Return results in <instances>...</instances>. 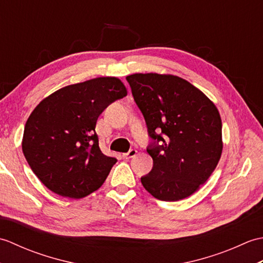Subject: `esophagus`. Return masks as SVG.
Here are the masks:
<instances>
[{
  "mask_svg": "<svg viewBox=\"0 0 263 263\" xmlns=\"http://www.w3.org/2000/svg\"><path fill=\"white\" fill-rule=\"evenodd\" d=\"M137 150L136 149H131L130 150V152H128V153H126V154H123V158H124V159H130V158H133V157H135V156L137 155Z\"/></svg>",
  "mask_w": 263,
  "mask_h": 263,
  "instance_id": "34e87169",
  "label": "esophagus"
}]
</instances>
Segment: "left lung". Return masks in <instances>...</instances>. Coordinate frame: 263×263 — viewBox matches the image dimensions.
<instances>
[{"instance_id":"left-lung-1","label":"left lung","mask_w":263,"mask_h":263,"mask_svg":"<svg viewBox=\"0 0 263 263\" xmlns=\"http://www.w3.org/2000/svg\"><path fill=\"white\" fill-rule=\"evenodd\" d=\"M155 142L154 166L141 183L158 200L178 201L208 180L222 153L221 119L216 105L183 78L135 73L126 77Z\"/></svg>"}]
</instances>
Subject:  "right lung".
Segmentation results:
<instances>
[{"instance_id":"right-lung-1","label":"right lung","mask_w":263,"mask_h":263,"mask_svg":"<svg viewBox=\"0 0 263 263\" xmlns=\"http://www.w3.org/2000/svg\"><path fill=\"white\" fill-rule=\"evenodd\" d=\"M127 90L119 78L99 77L59 89L28 117L22 152L41 182L61 197L81 199L107 178L116 158L99 148L98 116Z\"/></svg>"}]
</instances>
